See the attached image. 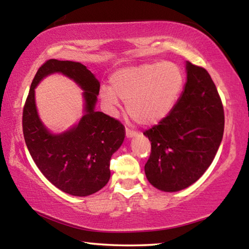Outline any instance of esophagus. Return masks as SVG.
<instances>
[{"label":"esophagus","instance_id":"obj_1","mask_svg":"<svg viewBox=\"0 0 249 249\" xmlns=\"http://www.w3.org/2000/svg\"><path fill=\"white\" fill-rule=\"evenodd\" d=\"M137 133L135 132V130L130 129V128H126V137L127 138H130V137H134L135 135H136Z\"/></svg>","mask_w":249,"mask_h":249}]
</instances>
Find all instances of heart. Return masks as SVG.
<instances>
[{
    "label": "heart",
    "instance_id": "obj_1",
    "mask_svg": "<svg viewBox=\"0 0 249 249\" xmlns=\"http://www.w3.org/2000/svg\"><path fill=\"white\" fill-rule=\"evenodd\" d=\"M183 81L179 67L169 62L126 67L112 74V87H103L101 96L111 107H116L122 99L135 122L151 125L169 114Z\"/></svg>",
    "mask_w": 249,
    "mask_h": 249
}]
</instances>
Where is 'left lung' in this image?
<instances>
[{
    "label": "left lung",
    "mask_w": 249,
    "mask_h": 249,
    "mask_svg": "<svg viewBox=\"0 0 249 249\" xmlns=\"http://www.w3.org/2000/svg\"><path fill=\"white\" fill-rule=\"evenodd\" d=\"M224 133V108L203 67L187 62L182 95L165 119L144 132L151 142L145 174L166 192L195 183L212 163Z\"/></svg>",
    "instance_id": "obj_1"
}]
</instances>
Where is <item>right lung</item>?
Here are the masks:
<instances>
[{"label": "right lung", "mask_w": 249, "mask_h": 249, "mask_svg": "<svg viewBox=\"0 0 249 249\" xmlns=\"http://www.w3.org/2000/svg\"><path fill=\"white\" fill-rule=\"evenodd\" d=\"M61 72L85 90L86 114L75 128L50 134L41 123L35 105V88L46 75ZM100 83L87 67L74 61L49 59L39 67L23 108V134L36 166L54 187L75 196H87L108 182L112 155L125 137L124 125L94 111Z\"/></svg>", "instance_id": "add662e5"}]
</instances>
